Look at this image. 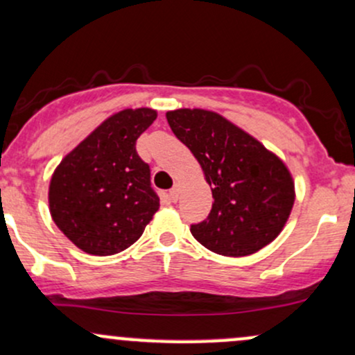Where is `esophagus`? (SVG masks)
Instances as JSON below:
<instances>
[{
  "label": "esophagus",
  "instance_id": "34e87169",
  "mask_svg": "<svg viewBox=\"0 0 355 355\" xmlns=\"http://www.w3.org/2000/svg\"><path fill=\"white\" fill-rule=\"evenodd\" d=\"M168 196H170V200L171 202H177V198H178V187L177 185H175L173 189H170Z\"/></svg>",
  "mask_w": 355,
  "mask_h": 355
}]
</instances>
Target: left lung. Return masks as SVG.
I'll use <instances>...</instances> for the list:
<instances>
[{
	"label": "left lung",
	"instance_id": "8db88e82",
	"mask_svg": "<svg viewBox=\"0 0 355 355\" xmlns=\"http://www.w3.org/2000/svg\"><path fill=\"white\" fill-rule=\"evenodd\" d=\"M166 121L212 187V209L207 219L190 225L192 236L209 251L232 258L270 244L295 200L285 163L216 112L178 109L166 112Z\"/></svg>",
	"mask_w": 355,
	"mask_h": 355
}]
</instances>
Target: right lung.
Segmentation results:
<instances>
[{
    "label": "right lung",
    "mask_w": 355,
    "mask_h": 355,
    "mask_svg": "<svg viewBox=\"0 0 355 355\" xmlns=\"http://www.w3.org/2000/svg\"><path fill=\"white\" fill-rule=\"evenodd\" d=\"M155 119L157 111L148 107L111 116L53 173L52 219L89 254L111 256L130 248L159 207L150 165L136 151V139Z\"/></svg>",
    "instance_id": "add662e5"
}]
</instances>
